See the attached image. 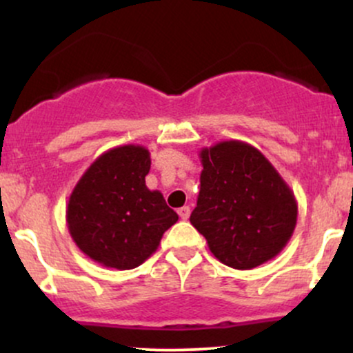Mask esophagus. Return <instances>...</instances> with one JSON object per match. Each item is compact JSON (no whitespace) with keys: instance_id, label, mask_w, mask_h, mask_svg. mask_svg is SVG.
<instances>
[{"instance_id":"34e87169","label":"esophagus","mask_w":353,"mask_h":353,"mask_svg":"<svg viewBox=\"0 0 353 353\" xmlns=\"http://www.w3.org/2000/svg\"><path fill=\"white\" fill-rule=\"evenodd\" d=\"M177 214H179V217L182 219V221H188L190 216V208L189 205H184V208H181L179 210H177Z\"/></svg>"}]
</instances>
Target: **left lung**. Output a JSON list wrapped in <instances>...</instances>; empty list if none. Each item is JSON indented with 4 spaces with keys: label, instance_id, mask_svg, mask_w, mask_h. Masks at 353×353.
Segmentation results:
<instances>
[{
    "label": "left lung",
    "instance_id": "1",
    "mask_svg": "<svg viewBox=\"0 0 353 353\" xmlns=\"http://www.w3.org/2000/svg\"><path fill=\"white\" fill-rule=\"evenodd\" d=\"M202 172L190 224L222 264L249 270L277 255L297 224V201L254 145L221 141L201 149Z\"/></svg>",
    "mask_w": 353,
    "mask_h": 353
}]
</instances>
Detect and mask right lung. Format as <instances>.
<instances>
[{
  "label": "right lung",
  "instance_id": "1",
  "mask_svg": "<svg viewBox=\"0 0 353 353\" xmlns=\"http://www.w3.org/2000/svg\"><path fill=\"white\" fill-rule=\"evenodd\" d=\"M149 169L151 154L144 145H117L101 154L72 189L68 230L98 264L117 270L141 265L179 219L159 190L148 189Z\"/></svg>",
  "mask_w": 353,
  "mask_h": 353
}]
</instances>
